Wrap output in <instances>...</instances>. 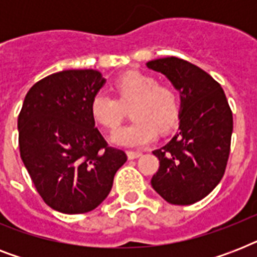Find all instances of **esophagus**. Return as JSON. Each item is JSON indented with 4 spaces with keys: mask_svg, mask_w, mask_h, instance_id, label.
<instances>
[{
    "mask_svg": "<svg viewBox=\"0 0 257 257\" xmlns=\"http://www.w3.org/2000/svg\"><path fill=\"white\" fill-rule=\"evenodd\" d=\"M126 155H128V159L133 160V159H137V157H140L143 153H141L140 151H128V152H126Z\"/></svg>",
    "mask_w": 257,
    "mask_h": 257,
    "instance_id": "1",
    "label": "esophagus"
}]
</instances>
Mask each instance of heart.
Wrapping results in <instances>:
<instances>
[{
	"mask_svg": "<svg viewBox=\"0 0 257 257\" xmlns=\"http://www.w3.org/2000/svg\"><path fill=\"white\" fill-rule=\"evenodd\" d=\"M118 100L106 92H97L90 101L93 118L108 129H116L129 106L133 120L117 129L112 141L122 147H143L160 133L169 132L179 120V100L175 90L160 85L152 76L128 72L114 81Z\"/></svg>",
	"mask_w": 257,
	"mask_h": 257,
	"instance_id": "1",
	"label": "heart"
}]
</instances>
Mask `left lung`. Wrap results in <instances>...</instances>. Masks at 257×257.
<instances>
[{
    "mask_svg": "<svg viewBox=\"0 0 257 257\" xmlns=\"http://www.w3.org/2000/svg\"><path fill=\"white\" fill-rule=\"evenodd\" d=\"M180 93L179 131L153 151L160 161L151 184L175 205H189L209 195L224 176L233 131L223 88L199 66L177 57L147 62Z\"/></svg>",
    "mask_w": 257,
    "mask_h": 257,
    "instance_id": "left-lung-1",
    "label": "left lung"
}]
</instances>
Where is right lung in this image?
Here are the masks:
<instances>
[{"label": "right lung", "instance_id": "obj_1", "mask_svg": "<svg viewBox=\"0 0 257 257\" xmlns=\"http://www.w3.org/2000/svg\"><path fill=\"white\" fill-rule=\"evenodd\" d=\"M104 84L98 70H62L26 93L17 124L20 155L37 192L54 211H93L126 161L124 151L108 147L90 113V101Z\"/></svg>", "mask_w": 257, "mask_h": 257}]
</instances>
